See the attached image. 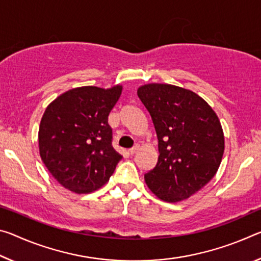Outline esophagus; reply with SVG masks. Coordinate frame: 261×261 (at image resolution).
Instances as JSON below:
<instances>
[{
  "label": "esophagus",
  "mask_w": 261,
  "mask_h": 261,
  "mask_svg": "<svg viewBox=\"0 0 261 261\" xmlns=\"http://www.w3.org/2000/svg\"><path fill=\"white\" fill-rule=\"evenodd\" d=\"M138 148H139V146L138 145H135L134 147H131V148H129V150H127V152H129V154H135L136 152L138 151Z\"/></svg>",
  "instance_id": "1"
}]
</instances>
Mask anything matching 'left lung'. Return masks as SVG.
Wrapping results in <instances>:
<instances>
[{"mask_svg":"<svg viewBox=\"0 0 261 261\" xmlns=\"http://www.w3.org/2000/svg\"><path fill=\"white\" fill-rule=\"evenodd\" d=\"M158 138L159 158L145 174L160 200H186L209 182L220 167L224 135L217 115L192 90L148 84L137 90Z\"/></svg>","mask_w":261,"mask_h":261,"instance_id":"1","label":"left lung"}]
</instances>
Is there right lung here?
Segmentation results:
<instances>
[{
	"label": "right lung",
	"instance_id": "add662e5",
	"mask_svg": "<svg viewBox=\"0 0 261 261\" xmlns=\"http://www.w3.org/2000/svg\"><path fill=\"white\" fill-rule=\"evenodd\" d=\"M122 86H94L68 90L49 103L41 117L40 158L65 188L86 194L102 187L122 159L111 145L108 116Z\"/></svg>",
	"mask_w": 261,
	"mask_h": 261
}]
</instances>
